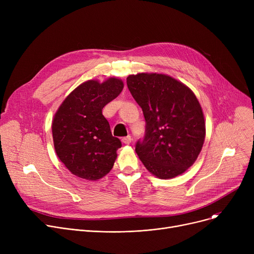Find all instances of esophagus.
I'll use <instances>...</instances> for the list:
<instances>
[{
	"label": "esophagus",
	"mask_w": 254,
	"mask_h": 254,
	"mask_svg": "<svg viewBox=\"0 0 254 254\" xmlns=\"http://www.w3.org/2000/svg\"><path fill=\"white\" fill-rule=\"evenodd\" d=\"M122 141H123V143H124V144H126V145H128V144H130V142H131V137H130V136H127V137H124V138L122 139Z\"/></svg>",
	"instance_id": "esophagus-1"
}]
</instances>
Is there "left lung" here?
I'll return each instance as SVG.
<instances>
[{
	"instance_id": "left-lung-1",
	"label": "left lung",
	"mask_w": 254,
	"mask_h": 254,
	"mask_svg": "<svg viewBox=\"0 0 254 254\" xmlns=\"http://www.w3.org/2000/svg\"><path fill=\"white\" fill-rule=\"evenodd\" d=\"M127 84L142 108L145 136L136 152L151 174L174 178L193 165L203 147L206 126L194 93L165 74L129 75Z\"/></svg>"
}]
</instances>
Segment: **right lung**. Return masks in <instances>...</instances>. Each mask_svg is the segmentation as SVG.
Returning <instances> with one entry per match:
<instances>
[{
    "instance_id": "right-lung-1",
    "label": "right lung",
    "mask_w": 254,
    "mask_h": 254,
    "mask_svg": "<svg viewBox=\"0 0 254 254\" xmlns=\"http://www.w3.org/2000/svg\"><path fill=\"white\" fill-rule=\"evenodd\" d=\"M123 88V80L114 77L102 83L88 80L64 99L55 114L52 137L56 152L77 177L98 180L113 168L122 142L112 136L102 110Z\"/></svg>"
}]
</instances>
